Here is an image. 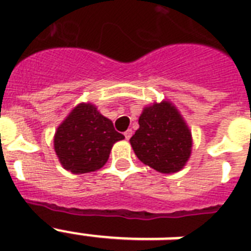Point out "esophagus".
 I'll return each mask as SVG.
<instances>
[{
	"label": "esophagus",
	"instance_id": "34e87169",
	"mask_svg": "<svg viewBox=\"0 0 251 251\" xmlns=\"http://www.w3.org/2000/svg\"><path fill=\"white\" fill-rule=\"evenodd\" d=\"M131 135H133V130H131V129L126 130V131H125V138H126V139H130V138H131Z\"/></svg>",
	"mask_w": 251,
	"mask_h": 251
}]
</instances>
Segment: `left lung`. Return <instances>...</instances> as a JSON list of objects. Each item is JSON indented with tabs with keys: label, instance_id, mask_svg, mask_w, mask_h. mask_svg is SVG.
Listing matches in <instances>:
<instances>
[{
	"label": "left lung",
	"instance_id": "8db88e82",
	"mask_svg": "<svg viewBox=\"0 0 251 251\" xmlns=\"http://www.w3.org/2000/svg\"><path fill=\"white\" fill-rule=\"evenodd\" d=\"M139 129L130 145L142 163L160 173L181 171L191 153V133L186 122L169 101L146 106L139 117Z\"/></svg>",
	"mask_w": 251,
	"mask_h": 251
}]
</instances>
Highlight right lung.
Returning a JSON list of instances; mask_svg holds the SVG:
<instances>
[{
    "instance_id": "obj_1",
    "label": "right lung",
    "mask_w": 251,
    "mask_h": 251,
    "mask_svg": "<svg viewBox=\"0 0 251 251\" xmlns=\"http://www.w3.org/2000/svg\"><path fill=\"white\" fill-rule=\"evenodd\" d=\"M124 138L94 104L82 102L57 127L54 151L66 171L82 175L100 169L114 143Z\"/></svg>"
}]
</instances>
